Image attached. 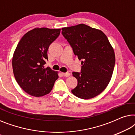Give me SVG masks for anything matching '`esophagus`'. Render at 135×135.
I'll list each match as a JSON object with an SVG mask.
<instances>
[{"mask_svg": "<svg viewBox=\"0 0 135 135\" xmlns=\"http://www.w3.org/2000/svg\"><path fill=\"white\" fill-rule=\"evenodd\" d=\"M62 74L64 77H69L70 75V74L69 73H62Z\"/></svg>", "mask_w": 135, "mask_h": 135, "instance_id": "1", "label": "esophagus"}]
</instances>
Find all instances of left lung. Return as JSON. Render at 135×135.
<instances>
[{"label":"left lung","mask_w":135,"mask_h":135,"mask_svg":"<svg viewBox=\"0 0 135 135\" xmlns=\"http://www.w3.org/2000/svg\"><path fill=\"white\" fill-rule=\"evenodd\" d=\"M62 34L82 60L81 73H73L77 86L72 93L79 98L97 97L108 85L115 66L113 48L104 33L84 24L62 27Z\"/></svg>","instance_id":"1"}]
</instances>
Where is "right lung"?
I'll list each match as a JSON object with an SVG mask.
<instances>
[{
  "label": "right lung",
  "mask_w": 135,
  "mask_h": 135,
  "mask_svg": "<svg viewBox=\"0 0 135 135\" xmlns=\"http://www.w3.org/2000/svg\"><path fill=\"white\" fill-rule=\"evenodd\" d=\"M60 29L36 27L24 35L12 59L13 74L22 89L39 97L49 94L58 78V72L45 68L47 51L60 34Z\"/></svg>",
  "instance_id": "add662e5"
}]
</instances>
